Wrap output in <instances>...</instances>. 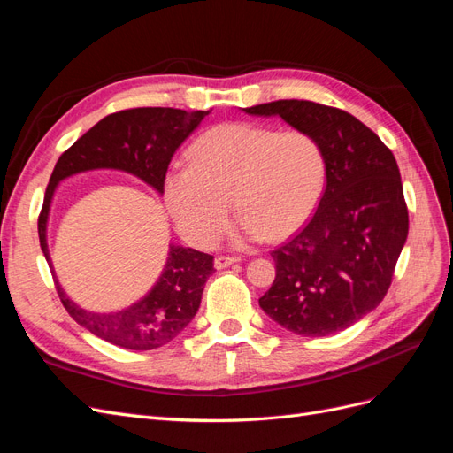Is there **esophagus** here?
I'll return each instance as SVG.
<instances>
[{
  "mask_svg": "<svg viewBox=\"0 0 453 453\" xmlns=\"http://www.w3.org/2000/svg\"><path fill=\"white\" fill-rule=\"evenodd\" d=\"M234 263H240V257H225V255H221V257L215 258V268L217 270H223V268L234 265Z\"/></svg>",
  "mask_w": 453,
  "mask_h": 453,
  "instance_id": "1",
  "label": "esophagus"
}]
</instances>
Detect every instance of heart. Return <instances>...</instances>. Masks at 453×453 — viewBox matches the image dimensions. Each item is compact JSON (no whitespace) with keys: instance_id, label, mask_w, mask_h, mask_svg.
<instances>
[{"instance_id":"obj_1","label":"heart","mask_w":453,"mask_h":453,"mask_svg":"<svg viewBox=\"0 0 453 453\" xmlns=\"http://www.w3.org/2000/svg\"><path fill=\"white\" fill-rule=\"evenodd\" d=\"M188 160L168 172L164 198L181 236L202 250L226 230L230 198L242 217L238 243L291 236L318 208L326 177L325 153L310 132L255 122L202 134Z\"/></svg>"}]
</instances>
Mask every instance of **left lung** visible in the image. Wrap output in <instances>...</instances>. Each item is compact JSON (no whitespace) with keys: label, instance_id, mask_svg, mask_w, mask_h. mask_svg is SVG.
<instances>
[{"label":"left lung","instance_id":"obj_1","mask_svg":"<svg viewBox=\"0 0 453 453\" xmlns=\"http://www.w3.org/2000/svg\"><path fill=\"white\" fill-rule=\"evenodd\" d=\"M280 115L319 142L326 187L306 226L270 255L276 280L258 304L287 331L326 336L372 311L408 236L401 172L389 147L359 119L308 100L243 109Z\"/></svg>","mask_w":453,"mask_h":453}]
</instances>
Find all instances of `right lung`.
Wrapping results in <instances>:
<instances>
[{
	"label": "right lung",
	"mask_w": 453,
	"mask_h": 453,
	"mask_svg": "<svg viewBox=\"0 0 453 453\" xmlns=\"http://www.w3.org/2000/svg\"><path fill=\"white\" fill-rule=\"evenodd\" d=\"M205 115L210 111L187 113L173 107L125 109L102 119L64 150L52 170L37 219L39 243L49 268L52 265L47 248V219L54 188L62 180L81 172L111 168L140 177L164 193V180L173 153ZM213 272V255L170 245L166 266L153 289L140 303L113 313L79 308L65 296L57 278L54 285L67 313L94 336L125 349L147 351L168 344L193 321L200 308L203 285Z\"/></svg>",
	"instance_id": "right-lung-1"
}]
</instances>
